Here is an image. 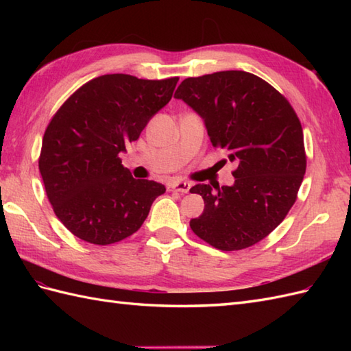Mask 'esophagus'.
I'll return each mask as SVG.
<instances>
[{
  "label": "esophagus",
  "mask_w": 351,
  "mask_h": 351,
  "mask_svg": "<svg viewBox=\"0 0 351 351\" xmlns=\"http://www.w3.org/2000/svg\"><path fill=\"white\" fill-rule=\"evenodd\" d=\"M191 189V184L190 182H185V181H178V182H171L169 184V190L171 191H180V193H189Z\"/></svg>",
  "instance_id": "1"
}]
</instances>
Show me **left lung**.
Segmentation results:
<instances>
[{
  "mask_svg": "<svg viewBox=\"0 0 351 351\" xmlns=\"http://www.w3.org/2000/svg\"><path fill=\"white\" fill-rule=\"evenodd\" d=\"M204 119L214 147L237 162L232 185L197 184L205 208L190 228L219 250H241L278 228L294 205L306 171L299 117L253 73L221 71L187 78L175 92Z\"/></svg>",
  "mask_w": 351,
  "mask_h": 351,
  "instance_id": "left-lung-1",
  "label": "left lung"
}]
</instances>
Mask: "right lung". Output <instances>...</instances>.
<instances>
[{
	"label": "right lung",
	"mask_w": 351,
	"mask_h": 351,
	"mask_svg": "<svg viewBox=\"0 0 351 351\" xmlns=\"http://www.w3.org/2000/svg\"><path fill=\"white\" fill-rule=\"evenodd\" d=\"M178 80L108 73L81 86L51 119L39 170L52 210L80 240H125L166 191L160 182L132 178L119 155L171 99Z\"/></svg>",
	"instance_id": "add662e5"
}]
</instances>
